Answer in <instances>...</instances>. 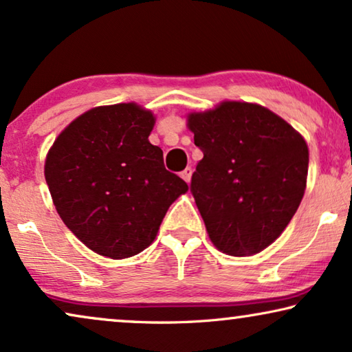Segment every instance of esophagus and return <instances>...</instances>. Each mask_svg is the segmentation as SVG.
<instances>
[{
	"label": "esophagus",
	"instance_id": "34e87169",
	"mask_svg": "<svg viewBox=\"0 0 352 352\" xmlns=\"http://www.w3.org/2000/svg\"><path fill=\"white\" fill-rule=\"evenodd\" d=\"M181 177L187 182V184H189V182H190V177H192V168H186V170L181 173Z\"/></svg>",
	"mask_w": 352,
	"mask_h": 352
}]
</instances>
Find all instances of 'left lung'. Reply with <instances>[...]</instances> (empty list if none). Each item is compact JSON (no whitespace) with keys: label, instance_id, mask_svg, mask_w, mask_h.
Returning a JSON list of instances; mask_svg holds the SVG:
<instances>
[{"label":"left lung","instance_id":"left-lung-1","mask_svg":"<svg viewBox=\"0 0 352 352\" xmlns=\"http://www.w3.org/2000/svg\"><path fill=\"white\" fill-rule=\"evenodd\" d=\"M204 152L190 192L214 247L250 256L271 245L296 213L309 152L285 120L256 104L223 102L189 115Z\"/></svg>","mask_w":352,"mask_h":352}]
</instances>
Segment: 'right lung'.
Returning <instances> with one entry per match:
<instances>
[{
  "mask_svg": "<svg viewBox=\"0 0 352 352\" xmlns=\"http://www.w3.org/2000/svg\"><path fill=\"white\" fill-rule=\"evenodd\" d=\"M155 118L136 104L96 107L72 122L46 157L45 176L67 228L112 259L153 242L187 184L148 142Z\"/></svg>",
  "mask_w": 352,
  "mask_h": 352,
  "instance_id": "add662e5",
  "label": "right lung"
}]
</instances>
